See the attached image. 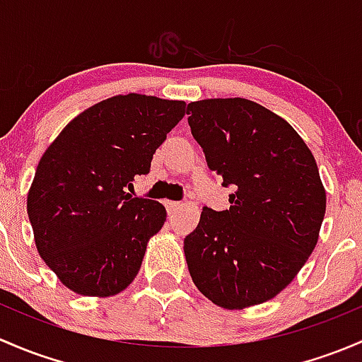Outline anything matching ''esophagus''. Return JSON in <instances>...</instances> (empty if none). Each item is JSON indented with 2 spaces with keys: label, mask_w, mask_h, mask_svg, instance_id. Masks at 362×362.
I'll list each match as a JSON object with an SVG mask.
<instances>
[{
  "label": "esophagus",
  "mask_w": 362,
  "mask_h": 362,
  "mask_svg": "<svg viewBox=\"0 0 362 362\" xmlns=\"http://www.w3.org/2000/svg\"><path fill=\"white\" fill-rule=\"evenodd\" d=\"M165 207H167V212H169V214H173V212H176L177 209L181 207V204L180 202H174V200H167Z\"/></svg>",
  "instance_id": "1"
}]
</instances>
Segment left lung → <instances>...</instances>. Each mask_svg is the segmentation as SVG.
Listing matches in <instances>:
<instances>
[{"mask_svg": "<svg viewBox=\"0 0 362 362\" xmlns=\"http://www.w3.org/2000/svg\"><path fill=\"white\" fill-rule=\"evenodd\" d=\"M207 165L232 185L230 209L204 207L185 238L189 275L212 303L242 310L291 284L319 240L326 189L317 163L284 118L249 99L189 103Z\"/></svg>", "mask_w": 362, "mask_h": 362, "instance_id": "left-lung-1", "label": "left lung"}]
</instances>
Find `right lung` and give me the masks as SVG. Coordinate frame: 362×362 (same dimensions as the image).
<instances>
[{
  "label": "right lung",
  "mask_w": 362,
  "mask_h": 362,
  "mask_svg": "<svg viewBox=\"0 0 362 362\" xmlns=\"http://www.w3.org/2000/svg\"><path fill=\"white\" fill-rule=\"evenodd\" d=\"M185 113V100L115 95L74 117L47 148L28 216L40 256L71 291L115 296L136 279L167 212L125 188L150 173L156 148Z\"/></svg>",
  "instance_id": "add662e5"
}]
</instances>
